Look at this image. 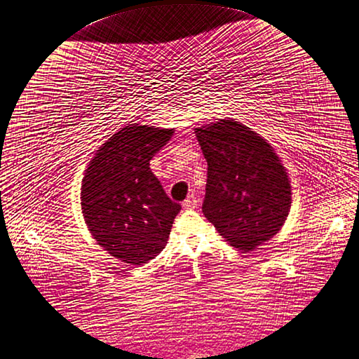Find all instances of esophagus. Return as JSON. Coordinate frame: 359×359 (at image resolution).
Instances as JSON below:
<instances>
[{
  "mask_svg": "<svg viewBox=\"0 0 359 359\" xmlns=\"http://www.w3.org/2000/svg\"><path fill=\"white\" fill-rule=\"evenodd\" d=\"M183 209H195L196 205H198V200H196L195 195H189L187 200L183 201Z\"/></svg>",
  "mask_w": 359,
  "mask_h": 359,
  "instance_id": "esophagus-1",
  "label": "esophagus"
}]
</instances>
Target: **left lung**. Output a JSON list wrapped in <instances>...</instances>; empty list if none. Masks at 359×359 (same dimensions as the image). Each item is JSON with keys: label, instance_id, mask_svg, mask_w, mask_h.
I'll return each instance as SVG.
<instances>
[{"label": "left lung", "instance_id": "8db88e82", "mask_svg": "<svg viewBox=\"0 0 359 359\" xmlns=\"http://www.w3.org/2000/svg\"><path fill=\"white\" fill-rule=\"evenodd\" d=\"M207 161L203 213L229 246L257 249L282 229L291 210V180L273 146L225 118L195 128Z\"/></svg>", "mask_w": 359, "mask_h": 359}]
</instances>
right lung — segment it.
I'll return each instance as SVG.
<instances>
[{
    "label": "right lung",
    "instance_id": "right-lung-1",
    "mask_svg": "<svg viewBox=\"0 0 359 359\" xmlns=\"http://www.w3.org/2000/svg\"><path fill=\"white\" fill-rule=\"evenodd\" d=\"M175 130L131 123L92 156L80 192L85 224L111 257L142 265L165 248L180 204L171 201L150 170V159Z\"/></svg>",
    "mask_w": 359,
    "mask_h": 359
}]
</instances>
